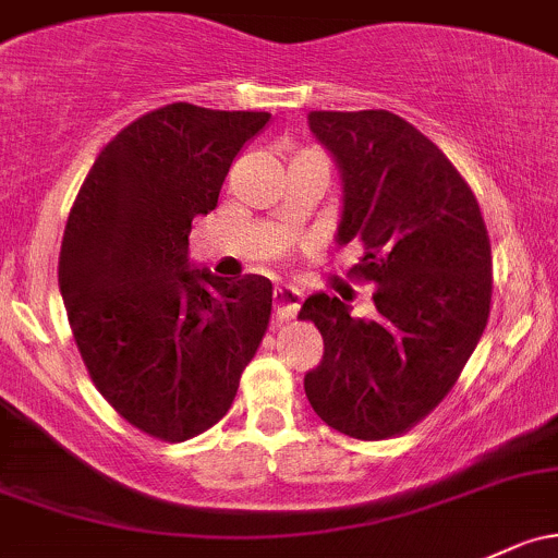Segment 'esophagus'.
<instances>
[{
    "label": "esophagus",
    "mask_w": 558,
    "mask_h": 558,
    "mask_svg": "<svg viewBox=\"0 0 558 558\" xmlns=\"http://www.w3.org/2000/svg\"><path fill=\"white\" fill-rule=\"evenodd\" d=\"M303 303V292L292 284H281L274 292V308H277L279 319H292Z\"/></svg>",
    "instance_id": "34e87169"
}]
</instances>
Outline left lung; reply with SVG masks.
Wrapping results in <instances>:
<instances>
[{
	"mask_svg": "<svg viewBox=\"0 0 558 558\" xmlns=\"http://www.w3.org/2000/svg\"><path fill=\"white\" fill-rule=\"evenodd\" d=\"M343 181L338 244L362 242L353 277L375 284L373 319L305 298L325 340L305 397L329 428L377 441L423 421L476 349L493 298L487 226L439 146L391 111H311Z\"/></svg>",
	"mask_w": 558,
	"mask_h": 558,
	"instance_id": "1",
	"label": "left lung"
}]
</instances>
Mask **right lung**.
Returning a JSON list of instances; mask_svg holds the SVG:
<instances>
[{
	"mask_svg": "<svg viewBox=\"0 0 558 558\" xmlns=\"http://www.w3.org/2000/svg\"><path fill=\"white\" fill-rule=\"evenodd\" d=\"M266 111L170 104L122 130L87 172L63 231L58 284L95 388L143 434L185 441L215 425L255 356L274 287L189 263L196 215Z\"/></svg>",
	"mask_w": 558,
	"mask_h": 558,
	"instance_id": "obj_1",
	"label": "right lung"
}]
</instances>
